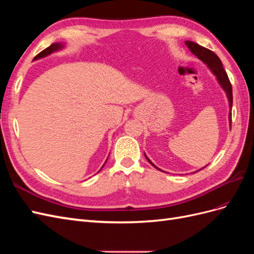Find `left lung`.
<instances>
[{
	"label": "left lung",
	"instance_id": "left-lung-1",
	"mask_svg": "<svg viewBox=\"0 0 254 254\" xmlns=\"http://www.w3.org/2000/svg\"><path fill=\"white\" fill-rule=\"evenodd\" d=\"M187 47L190 49V51L194 54L195 56H197L198 59H200L203 64H206V66L210 68V71L214 74L215 77H216L218 83L220 84V87L222 88L226 92V95L228 97V102H229V107H230V113H229V122H230V126H231V119H232V103H233V96H232V86H231V82L229 80L228 75L225 71L224 66H222V64L220 59L218 58V56L215 54L214 52L207 50L201 45H199L193 41H186ZM145 155V153H144ZM146 159H147L148 162L153 166L156 167L157 170L161 171L160 168H158L155 164H153L151 161L147 158V156L145 155ZM205 167V166H204ZM202 167V168H204ZM200 168V170H202ZM199 170V171H200Z\"/></svg>",
	"mask_w": 254,
	"mask_h": 254
}]
</instances>
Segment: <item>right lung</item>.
Listing matches in <instances>:
<instances>
[{
    "mask_svg": "<svg viewBox=\"0 0 254 254\" xmlns=\"http://www.w3.org/2000/svg\"><path fill=\"white\" fill-rule=\"evenodd\" d=\"M64 48V43H61V42H56V43H53L52 45H50L49 48H47L45 50H43L41 53H39L38 54V55L34 58V60H37V59H40V58H43V57H47V56H49V55H51L52 53H54V52H58V51H60V50H63ZM108 160V159H107ZM107 160H106V162H107ZM105 162V163H106ZM105 163H104V165H105ZM104 165L102 166V168L104 167ZM101 168V170H102ZM99 170V171H101ZM98 171V172H99ZM97 172V173H98Z\"/></svg>",
    "mask_w": 254,
    "mask_h": 254,
    "instance_id": "add662e5",
    "label": "right lung"
}]
</instances>
